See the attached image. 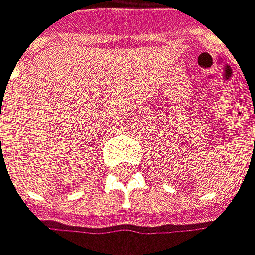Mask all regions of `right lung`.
Segmentation results:
<instances>
[{"label":"right lung","mask_w":255,"mask_h":255,"mask_svg":"<svg viewBox=\"0 0 255 255\" xmlns=\"http://www.w3.org/2000/svg\"><path fill=\"white\" fill-rule=\"evenodd\" d=\"M0 138H1V137H0Z\"/></svg>","instance_id":"right-lung-1"}]
</instances>
